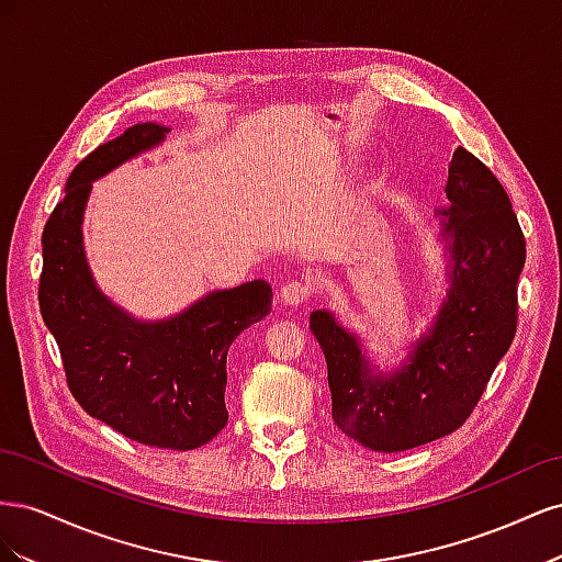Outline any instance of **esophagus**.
<instances>
[{
    "label": "esophagus",
    "mask_w": 562,
    "mask_h": 562,
    "mask_svg": "<svg viewBox=\"0 0 562 562\" xmlns=\"http://www.w3.org/2000/svg\"><path fill=\"white\" fill-rule=\"evenodd\" d=\"M281 302L283 304H291V307H297V304H304L312 295V288L302 281H288L281 288Z\"/></svg>",
    "instance_id": "obj_1"
}]
</instances>
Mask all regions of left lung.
Masks as SVG:
<instances>
[{
	"instance_id": "1",
	"label": "left lung",
	"mask_w": 562,
	"mask_h": 562,
	"mask_svg": "<svg viewBox=\"0 0 562 562\" xmlns=\"http://www.w3.org/2000/svg\"><path fill=\"white\" fill-rule=\"evenodd\" d=\"M446 196L450 206L438 215L450 288L401 370L372 375L359 337L326 310L310 316L328 363L333 419L378 452L411 450L462 427L516 335L525 236L512 199L464 147L452 155Z\"/></svg>"
}]
</instances>
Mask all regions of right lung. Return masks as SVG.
I'll list each match as a JSON object with an SVG mask.
<instances>
[{
	"label": "right lung",
	"mask_w": 562,
	"mask_h": 562,
	"mask_svg": "<svg viewBox=\"0 0 562 562\" xmlns=\"http://www.w3.org/2000/svg\"><path fill=\"white\" fill-rule=\"evenodd\" d=\"M168 131L135 124L75 166L42 234L40 310L83 411L143 446L194 450L225 429L227 351L271 312L269 283L248 281L166 321H138L98 291L81 244L91 182L159 145Z\"/></svg>",
	"instance_id": "obj_1"
}]
</instances>
